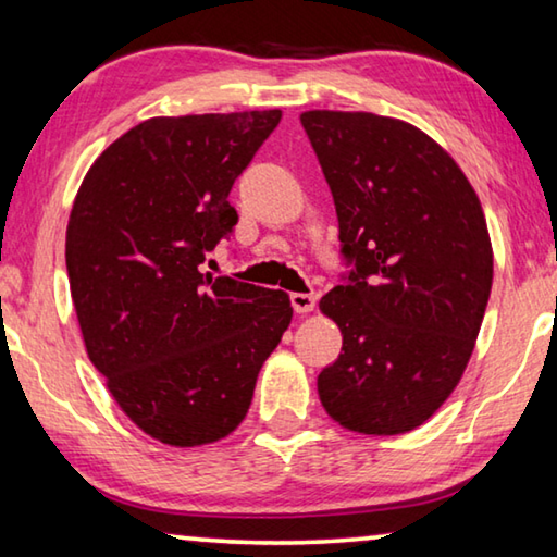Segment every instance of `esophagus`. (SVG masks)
<instances>
[{"mask_svg": "<svg viewBox=\"0 0 557 557\" xmlns=\"http://www.w3.org/2000/svg\"><path fill=\"white\" fill-rule=\"evenodd\" d=\"M289 302H293V310L297 314H307L317 307V295L314 293H293L289 295Z\"/></svg>", "mask_w": 557, "mask_h": 557, "instance_id": "1", "label": "esophagus"}]
</instances>
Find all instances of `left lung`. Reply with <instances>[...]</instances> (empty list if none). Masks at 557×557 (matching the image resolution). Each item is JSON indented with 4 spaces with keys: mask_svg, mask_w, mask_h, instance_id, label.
Listing matches in <instances>:
<instances>
[{
    "mask_svg": "<svg viewBox=\"0 0 557 557\" xmlns=\"http://www.w3.org/2000/svg\"><path fill=\"white\" fill-rule=\"evenodd\" d=\"M330 185L347 270L320 310L342 355L317 376L326 413L359 434L421 426L479 337L493 250L479 196L423 131L376 113L299 116Z\"/></svg>",
    "mask_w": 557,
    "mask_h": 557,
    "instance_id": "8db88e82",
    "label": "left lung"
}]
</instances>
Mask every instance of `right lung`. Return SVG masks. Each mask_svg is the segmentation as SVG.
<instances>
[{"mask_svg":"<svg viewBox=\"0 0 557 557\" xmlns=\"http://www.w3.org/2000/svg\"><path fill=\"white\" fill-rule=\"evenodd\" d=\"M282 111L148 119L96 158L66 227L88 359L126 417L171 446L231 434L293 320L289 297L202 272L237 225L233 183Z\"/></svg>","mask_w":557,"mask_h":557,"instance_id":"add662e5","label":"right lung"}]
</instances>
